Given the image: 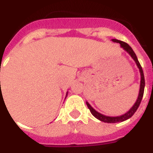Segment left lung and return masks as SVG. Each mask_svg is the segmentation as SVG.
<instances>
[{"mask_svg":"<svg viewBox=\"0 0 153 153\" xmlns=\"http://www.w3.org/2000/svg\"><path fill=\"white\" fill-rule=\"evenodd\" d=\"M112 41L114 42H117V43H120V47H122L124 50L127 52V53L130 56L133 58V60H134L135 63L137 65V66H138V70H139V72H140V76H141V80H140V88H139V93H138V98L136 100V102L134 104V106H132L130 109L128 110L127 112L124 114V115H120V116H106L105 115H102V114H101V113L97 112L96 110L93 109V107L91 106L89 103L86 102V104L88 107V109L90 110V111L92 113V115L94 116V117H96L97 120H99L101 121L105 122V123H118V122H122V121H125L126 120H128L130 117L133 116V115L134 114L135 111H137V109L138 108V106L140 105V103H141L142 98H143V93H144V87H145V80H144V75H143V69H142L141 65H140V64L138 62V58L136 56V55H135L134 51H133V49L131 48V47L127 44L126 42H122V41L117 40V39H112Z\"/></svg>","mask_w":153,"mask_h":153,"instance_id":"1","label":"left lung"}]
</instances>
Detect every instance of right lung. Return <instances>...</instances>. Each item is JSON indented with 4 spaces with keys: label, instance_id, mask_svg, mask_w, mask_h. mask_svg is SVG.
<instances>
[{
    "label": "right lung",
    "instance_id": "obj_1",
    "mask_svg": "<svg viewBox=\"0 0 153 153\" xmlns=\"http://www.w3.org/2000/svg\"><path fill=\"white\" fill-rule=\"evenodd\" d=\"M0 83H1V82H0ZM66 95H67V94H66Z\"/></svg>",
    "mask_w": 153,
    "mask_h": 153
}]
</instances>
